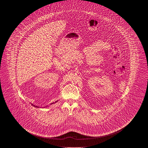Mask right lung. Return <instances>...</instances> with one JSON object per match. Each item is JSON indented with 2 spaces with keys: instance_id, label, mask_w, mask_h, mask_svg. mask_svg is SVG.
Masks as SVG:
<instances>
[{
  "instance_id": "right-lung-1",
  "label": "right lung",
  "mask_w": 148,
  "mask_h": 148,
  "mask_svg": "<svg viewBox=\"0 0 148 148\" xmlns=\"http://www.w3.org/2000/svg\"><path fill=\"white\" fill-rule=\"evenodd\" d=\"M58 101H55L54 103H51V104H50V105H52V104H54V103H57V102H58ZM31 104L32 105H33V106H34V107H38V108H39V107H40V108H41V107H39V106H36V105H34V104H32V103H31ZM49 106H48V105H47V106H45V107H42V108H45V107H49Z\"/></svg>"
}]
</instances>
